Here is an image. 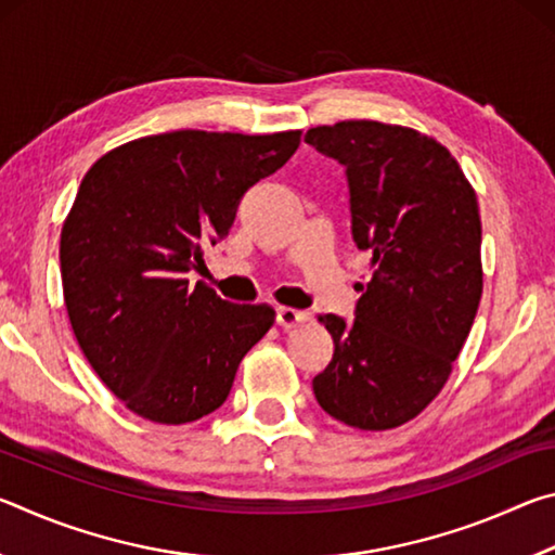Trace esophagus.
I'll return each instance as SVG.
<instances>
[{"label":"esophagus","mask_w":555,"mask_h":555,"mask_svg":"<svg viewBox=\"0 0 555 555\" xmlns=\"http://www.w3.org/2000/svg\"><path fill=\"white\" fill-rule=\"evenodd\" d=\"M308 321V313L304 311H296V308H284L281 306L276 311V323L284 327V331H291V327H296L300 323Z\"/></svg>","instance_id":"obj_1"}]
</instances>
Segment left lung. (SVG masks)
Here are the masks:
<instances>
[{
	"label": "left lung",
	"mask_w": 555,
	"mask_h": 555,
	"mask_svg": "<svg viewBox=\"0 0 555 555\" xmlns=\"http://www.w3.org/2000/svg\"><path fill=\"white\" fill-rule=\"evenodd\" d=\"M345 166L352 240L372 255L354 321L318 315L335 352L313 379L321 409L360 430L416 418L438 397L482 296L477 195L443 144L372 119L306 131Z\"/></svg>",
	"instance_id": "obj_1"
}]
</instances>
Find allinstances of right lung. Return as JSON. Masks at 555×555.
Returning a JSON list of instances; mask_svg holds the SVG:
<instances>
[{
  "instance_id": "add662e5",
  "label": "right lung",
  "mask_w": 555,
  "mask_h": 555,
  "mask_svg": "<svg viewBox=\"0 0 555 555\" xmlns=\"http://www.w3.org/2000/svg\"><path fill=\"white\" fill-rule=\"evenodd\" d=\"M298 144V129L166 131L112 149L82 178L61 232L65 308L90 367L137 416L178 426L220 409L274 325L271 306L230 304L188 274Z\"/></svg>"
}]
</instances>
